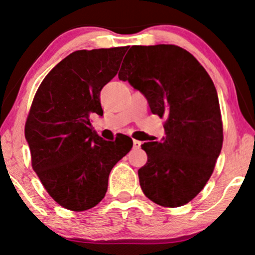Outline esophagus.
Here are the masks:
<instances>
[{"mask_svg": "<svg viewBox=\"0 0 255 255\" xmlns=\"http://www.w3.org/2000/svg\"><path fill=\"white\" fill-rule=\"evenodd\" d=\"M133 147H134V148H140V147H141V141L133 140Z\"/></svg>", "mask_w": 255, "mask_h": 255, "instance_id": "1", "label": "esophagus"}]
</instances>
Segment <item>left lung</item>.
Masks as SVG:
<instances>
[{"label":"left lung","instance_id":"1","mask_svg":"<svg viewBox=\"0 0 255 255\" xmlns=\"http://www.w3.org/2000/svg\"><path fill=\"white\" fill-rule=\"evenodd\" d=\"M119 78L165 119L160 142L141 145L147 153L137 171L143 194L161 207L189 203L209 180L222 148L220 103L210 76L179 46L154 45L131 46Z\"/></svg>","mask_w":255,"mask_h":255}]
</instances>
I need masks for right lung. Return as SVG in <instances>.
<instances>
[{
  "label": "right lung",
  "instance_id": "add662e5",
  "mask_svg": "<svg viewBox=\"0 0 255 255\" xmlns=\"http://www.w3.org/2000/svg\"><path fill=\"white\" fill-rule=\"evenodd\" d=\"M127 46L76 51L58 63L36 91L26 126L32 167L58 204L72 211L97 205L112 168L130 151L128 136L106 141L90 116L103 115L101 90L119 71Z\"/></svg>",
  "mask_w": 255,
  "mask_h": 255
}]
</instances>
